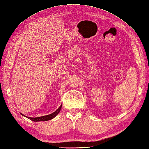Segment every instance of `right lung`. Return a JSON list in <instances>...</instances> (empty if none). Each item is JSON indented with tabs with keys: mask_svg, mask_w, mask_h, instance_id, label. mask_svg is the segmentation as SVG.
I'll return each instance as SVG.
<instances>
[{
	"mask_svg": "<svg viewBox=\"0 0 149 149\" xmlns=\"http://www.w3.org/2000/svg\"><path fill=\"white\" fill-rule=\"evenodd\" d=\"M61 107H62V105L57 109L53 112V113L47 115V116H41V117H37V118H30V117H27L25 116V117H27L28 119H30V120L33 121H49L50 119H53L54 117H56V116L57 115V114L59 113L61 111ZM23 116H24L23 114H22Z\"/></svg>",
	"mask_w": 149,
	"mask_h": 149,
	"instance_id": "add662e5",
	"label": "right lung"
}]
</instances>
